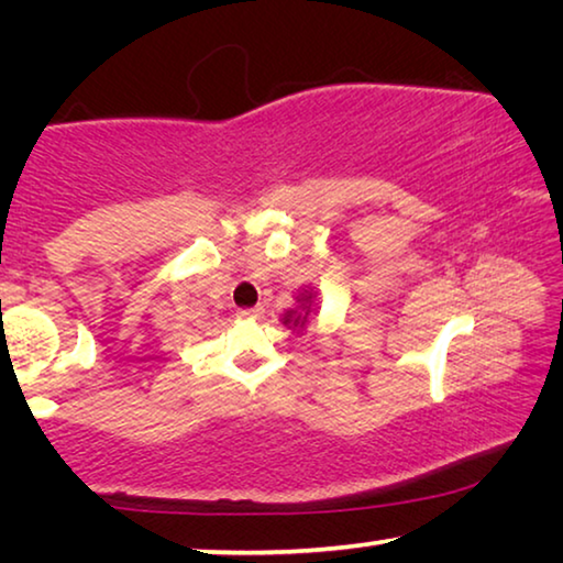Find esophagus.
<instances>
[{
	"mask_svg": "<svg viewBox=\"0 0 563 563\" xmlns=\"http://www.w3.org/2000/svg\"><path fill=\"white\" fill-rule=\"evenodd\" d=\"M241 318H247V320H258L263 316V308H243L241 312H238Z\"/></svg>",
	"mask_w": 563,
	"mask_h": 563,
	"instance_id": "34e87169",
	"label": "esophagus"
}]
</instances>
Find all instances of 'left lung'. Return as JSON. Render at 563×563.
<instances>
[{"label":"left lung","instance_id":"obj_1","mask_svg":"<svg viewBox=\"0 0 563 563\" xmlns=\"http://www.w3.org/2000/svg\"><path fill=\"white\" fill-rule=\"evenodd\" d=\"M316 300H318V295H316V290L312 288H302V292L298 295V298H295V308H290L288 312H285V316L280 318V322L288 330H298V332H302L305 328L310 325V318H312V312H316Z\"/></svg>","mask_w":563,"mask_h":563}]
</instances>
